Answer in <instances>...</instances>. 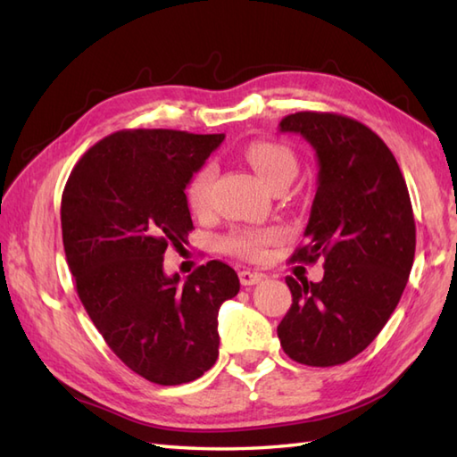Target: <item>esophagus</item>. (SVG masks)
<instances>
[{
  "instance_id": "34e87169",
  "label": "esophagus",
  "mask_w": 457,
  "mask_h": 457,
  "mask_svg": "<svg viewBox=\"0 0 457 457\" xmlns=\"http://www.w3.org/2000/svg\"><path fill=\"white\" fill-rule=\"evenodd\" d=\"M261 278H263V275H261V273H253V270H247V269L239 270V280H241V285H244V287L257 285Z\"/></svg>"
}]
</instances>
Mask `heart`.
<instances>
[{"label":"heart","mask_w":457,"mask_h":457,"mask_svg":"<svg viewBox=\"0 0 457 457\" xmlns=\"http://www.w3.org/2000/svg\"><path fill=\"white\" fill-rule=\"evenodd\" d=\"M245 159L255 169L269 188L278 182H290L296 174V157L288 147L277 141L259 139L247 145ZM213 180V167L204 164L190 179L187 187V202L194 213H204L208 210L210 187ZM278 229H236L223 239V249L231 255L244 259H261L267 253V247L278 239Z\"/></svg>","instance_id":"b5f03b06"}]
</instances>
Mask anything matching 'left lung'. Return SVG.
Masks as SVG:
<instances>
[{"instance_id": "8db88e82", "label": "left lung", "mask_w": 457, "mask_h": 457, "mask_svg": "<svg viewBox=\"0 0 457 457\" xmlns=\"http://www.w3.org/2000/svg\"><path fill=\"white\" fill-rule=\"evenodd\" d=\"M280 131L300 133L316 151L306 244L290 261L322 257L324 278L287 277L293 304L277 334L298 363L342 365L381 332L409 280L416 247L409 188L383 139L347 115L290 113Z\"/></svg>"}]
</instances>
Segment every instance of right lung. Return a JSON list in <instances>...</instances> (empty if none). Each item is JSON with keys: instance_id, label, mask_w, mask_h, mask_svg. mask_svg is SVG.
Instances as JSON below:
<instances>
[{"instance_id": "1", "label": "right lung", "mask_w": 457, "mask_h": 457, "mask_svg": "<svg viewBox=\"0 0 457 457\" xmlns=\"http://www.w3.org/2000/svg\"><path fill=\"white\" fill-rule=\"evenodd\" d=\"M223 133L125 129L84 153L66 180L62 244L82 304L112 352L157 385L202 377L218 359V312L237 273L208 261L164 275L167 247L194 229L187 184Z\"/></svg>"}]
</instances>
